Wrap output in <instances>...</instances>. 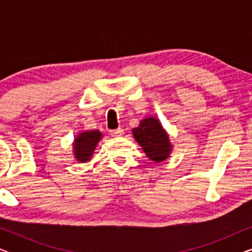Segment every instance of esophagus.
Instances as JSON below:
<instances>
[{"mask_svg": "<svg viewBox=\"0 0 252 252\" xmlns=\"http://www.w3.org/2000/svg\"><path fill=\"white\" fill-rule=\"evenodd\" d=\"M110 134H111L112 136H122L124 134V129L123 128H117V129H112L110 130Z\"/></svg>", "mask_w": 252, "mask_h": 252, "instance_id": "esophagus-1", "label": "esophagus"}]
</instances>
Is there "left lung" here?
Masks as SVG:
<instances>
[{
    "instance_id": "1",
    "label": "left lung",
    "mask_w": 252,
    "mask_h": 252,
    "mask_svg": "<svg viewBox=\"0 0 252 252\" xmlns=\"http://www.w3.org/2000/svg\"><path fill=\"white\" fill-rule=\"evenodd\" d=\"M133 135L150 159L163 161L171 153L168 135L156 118L143 119L133 129Z\"/></svg>"
}]
</instances>
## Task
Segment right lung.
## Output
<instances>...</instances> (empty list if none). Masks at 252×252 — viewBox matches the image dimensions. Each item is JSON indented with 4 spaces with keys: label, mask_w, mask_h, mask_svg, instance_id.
<instances>
[{
    "label": "right lung",
    "mask_w": 252,
    "mask_h": 252,
    "mask_svg": "<svg viewBox=\"0 0 252 252\" xmlns=\"http://www.w3.org/2000/svg\"><path fill=\"white\" fill-rule=\"evenodd\" d=\"M101 133L98 130H91V132H84L77 137L74 142V153L75 157L79 161H87L91 159L96 144L101 139Z\"/></svg>",
    "instance_id": "add662e5"
}]
</instances>
